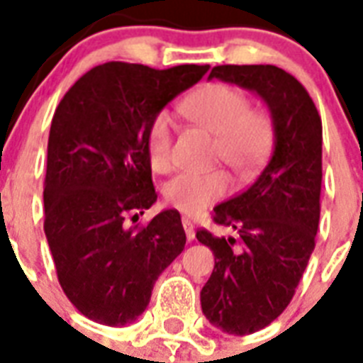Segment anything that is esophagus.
I'll use <instances>...</instances> for the list:
<instances>
[{
	"label": "esophagus",
	"instance_id": "34e87169",
	"mask_svg": "<svg viewBox=\"0 0 363 363\" xmlns=\"http://www.w3.org/2000/svg\"><path fill=\"white\" fill-rule=\"evenodd\" d=\"M182 228H184V232H186L188 241H194V238H196V228H194L192 220H190L188 216H182Z\"/></svg>",
	"mask_w": 363,
	"mask_h": 363
}]
</instances>
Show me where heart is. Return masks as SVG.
Listing matches in <instances>:
<instances>
[{
    "label": "heart",
    "mask_w": 363,
    "mask_h": 363,
    "mask_svg": "<svg viewBox=\"0 0 363 363\" xmlns=\"http://www.w3.org/2000/svg\"><path fill=\"white\" fill-rule=\"evenodd\" d=\"M182 113L216 135L215 154L239 177H250L264 164L273 145V124L264 111L250 109L247 94L230 84H207L182 104ZM147 154L150 167L164 173L171 167L173 118L156 113L147 128ZM232 190L226 171H186L165 184V201L181 213L194 215Z\"/></svg>",
    "instance_id": "b5f03b06"
}]
</instances>
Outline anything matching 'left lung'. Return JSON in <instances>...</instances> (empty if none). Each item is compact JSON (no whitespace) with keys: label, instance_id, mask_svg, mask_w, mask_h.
Segmentation results:
<instances>
[{"label":"left lung","instance_id":"8db88e82","mask_svg":"<svg viewBox=\"0 0 363 363\" xmlns=\"http://www.w3.org/2000/svg\"><path fill=\"white\" fill-rule=\"evenodd\" d=\"M209 79L250 90L267 105L273 150L258 179L216 205L213 220L239 238L196 233L215 254L201 311L215 328L248 335L286 309L315 250L320 218L322 122L303 84L275 65H216Z\"/></svg>","mask_w":363,"mask_h":363}]
</instances>
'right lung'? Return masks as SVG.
<instances>
[{
  "instance_id": "obj_1",
  "label": "right lung",
  "mask_w": 363,
  "mask_h": 363,
  "mask_svg": "<svg viewBox=\"0 0 363 363\" xmlns=\"http://www.w3.org/2000/svg\"><path fill=\"white\" fill-rule=\"evenodd\" d=\"M207 69L109 62L82 75L54 113L45 235L60 286L98 324L135 322L160 273L184 250L179 211H162L143 228L125 218L158 199L145 143L148 122Z\"/></svg>"
}]
</instances>
